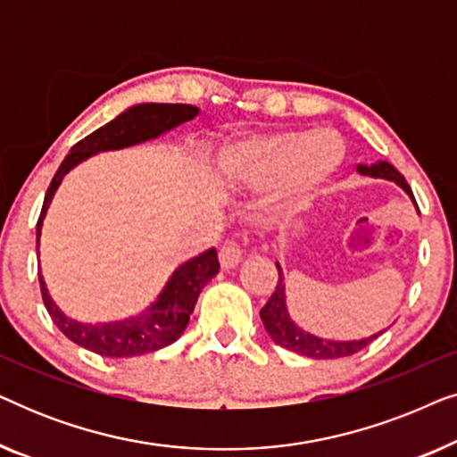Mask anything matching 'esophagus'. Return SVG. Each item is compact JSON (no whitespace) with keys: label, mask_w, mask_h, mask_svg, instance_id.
<instances>
[{"label":"esophagus","mask_w":457,"mask_h":457,"mask_svg":"<svg viewBox=\"0 0 457 457\" xmlns=\"http://www.w3.org/2000/svg\"><path fill=\"white\" fill-rule=\"evenodd\" d=\"M218 255H220V264H222L224 270H228V268H235L243 260V252L239 249V245H237V243H233V241L224 243V245L220 247V253H218Z\"/></svg>","instance_id":"esophagus-1"}]
</instances>
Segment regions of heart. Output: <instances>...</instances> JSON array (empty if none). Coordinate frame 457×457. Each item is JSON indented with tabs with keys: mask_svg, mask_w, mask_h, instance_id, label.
I'll use <instances>...</instances> for the list:
<instances>
[{
	"mask_svg": "<svg viewBox=\"0 0 457 457\" xmlns=\"http://www.w3.org/2000/svg\"><path fill=\"white\" fill-rule=\"evenodd\" d=\"M345 143L330 129L278 130L235 143L224 154L228 174L252 189L278 183L274 208L297 212L339 170Z\"/></svg>",
	"mask_w": 457,
	"mask_h": 457,
	"instance_id": "heart-1",
	"label": "heart"
}]
</instances>
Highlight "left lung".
Wrapping results in <instances>:
<instances>
[{"label":"left lung","instance_id":"left-lung-1","mask_svg":"<svg viewBox=\"0 0 457 457\" xmlns=\"http://www.w3.org/2000/svg\"><path fill=\"white\" fill-rule=\"evenodd\" d=\"M358 172L366 174V177L393 180V183H397L411 199H414V193H411L410 185L405 183V179L389 164V162H377V164H370V166L360 164ZM277 270H278L277 289H274L264 308L260 310L266 333L270 335V339L277 343V345L291 349V352L295 353L308 355V358H314V360H335V358H345V355H353L361 352L368 343L374 341L380 335V333L372 335L368 337V339H360V341H328V339H320V337L305 333V330L299 328L297 324L289 318L287 302H285V277H283V270H280V264H277Z\"/></svg>","mask_w":457,"mask_h":457}]
</instances>
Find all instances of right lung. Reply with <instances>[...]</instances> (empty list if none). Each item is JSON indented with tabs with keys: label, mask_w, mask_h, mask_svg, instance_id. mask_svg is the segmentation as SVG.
Instances as JSON below:
<instances>
[{
	"label": "right lung",
	"mask_w": 457,
	"mask_h": 457,
	"mask_svg": "<svg viewBox=\"0 0 457 457\" xmlns=\"http://www.w3.org/2000/svg\"><path fill=\"white\" fill-rule=\"evenodd\" d=\"M197 112L199 110L195 105L187 104H141L122 112L114 120L104 124L102 129L93 130L91 135L80 139L77 145H72L71 154L60 164L46 193L41 216L37 220V245H39L43 218H46L54 193L60 187L66 172H71L83 160L91 158L93 154L108 152V149H122L135 145V143L155 139V137L166 133V130L179 127V124L187 120H193ZM218 268H220L218 253L212 247L208 252L199 253L197 258L179 266L172 277L168 278L164 289H162L158 302L149 305L143 314L108 324H83L72 320L54 303L41 272L39 283L43 303H46L49 316H52L55 327L68 339L80 347L89 349V352L108 355V358H133V355L152 353L162 347H168L183 335L187 324H189L191 312L195 308L199 293L216 277Z\"/></svg>",
	"instance_id": "right-lung-1"
}]
</instances>
